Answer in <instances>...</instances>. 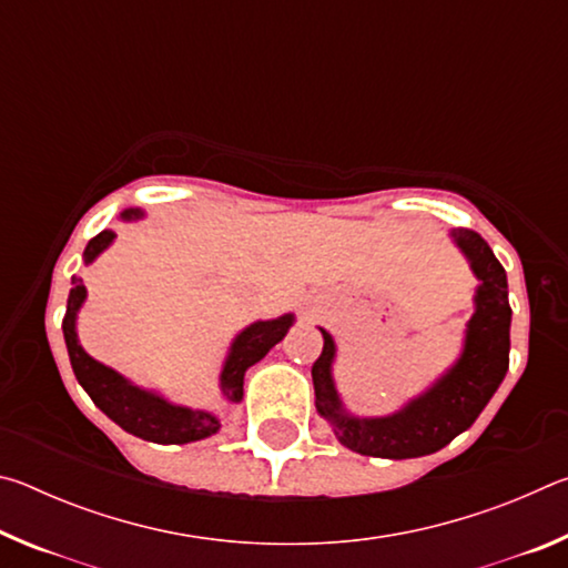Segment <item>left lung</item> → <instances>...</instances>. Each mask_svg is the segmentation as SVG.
Masks as SVG:
<instances>
[{
  "mask_svg": "<svg viewBox=\"0 0 568 568\" xmlns=\"http://www.w3.org/2000/svg\"><path fill=\"white\" fill-rule=\"evenodd\" d=\"M448 235L468 261L478 285L458 358L426 390L388 416H355L335 388L333 363L338 345L328 331L321 328L323 353L313 363L315 410L331 423L335 438L355 454L390 460L436 454L474 426L506 378L511 305L504 265L474 230L458 227Z\"/></svg>",
  "mask_w": 568,
  "mask_h": 568,
  "instance_id": "1",
  "label": "left lung"
}]
</instances>
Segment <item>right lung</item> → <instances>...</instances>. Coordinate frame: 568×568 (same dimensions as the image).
Listing matches in <instances>:
<instances>
[{"label":"right lung","mask_w":568,"mask_h":568,"mask_svg":"<svg viewBox=\"0 0 568 568\" xmlns=\"http://www.w3.org/2000/svg\"><path fill=\"white\" fill-rule=\"evenodd\" d=\"M142 217H145V210L140 207H128L120 213L122 223H134V220ZM114 237L118 235L112 230H102L100 235H94L88 247H84V265L98 261L104 250L114 243ZM84 301H88V287H84L82 277H72L62 333L74 376L80 381V386L88 390L94 406L110 420L118 423L122 430L142 440H152V444H192V440H203L217 434L220 416L215 410L180 406V403L168 400L162 393L142 388L130 378H124L122 373L110 368V365L94 361L82 348L80 335H77V315H80ZM293 323L295 315L285 313L273 321L250 323L235 335L223 361V371H220V396H223L225 403L243 400L245 371L257 361H263L267 351L285 338Z\"/></svg>","instance_id":"right-lung-1"}]
</instances>
